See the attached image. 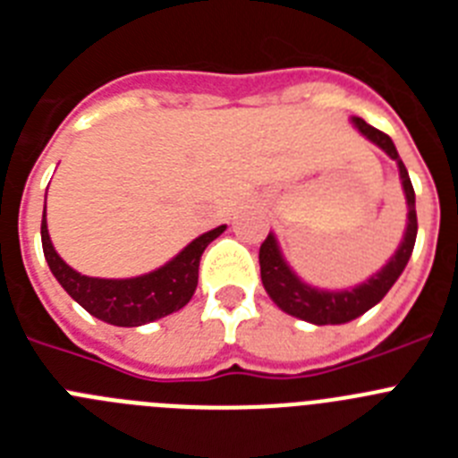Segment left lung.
I'll list each match as a JSON object with an SVG mask.
<instances>
[{"mask_svg":"<svg viewBox=\"0 0 458 458\" xmlns=\"http://www.w3.org/2000/svg\"><path fill=\"white\" fill-rule=\"evenodd\" d=\"M351 123L358 128L360 135L367 137L380 151H386L399 167V181H402L403 197H406L408 206V222L399 248L387 259V264L383 268L376 270L369 279L351 286V289L337 291L318 289V286L302 282L293 273V268L286 264L275 233H268V238L259 250V266H261V282H264L266 293L270 295V301L279 310L291 314V317L301 318V321L314 323V326H342V323L353 321V318L362 317L365 311H369L374 305H378L386 298L387 291L392 289V284L399 279V275L403 273V268H406L412 248H415V238H418L415 190H412L406 165L402 163V157L396 153L394 141L386 132L376 131L374 125H369L360 116H351Z\"/></svg>","mask_w":458,"mask_h":458,"instance_id":"1","label":"left lung"}]
</instances>
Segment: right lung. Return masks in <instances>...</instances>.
Masks as SVG:
<instances>
[{"label": "right lung", "mask_w": 458, "mask_h": 458, "mask_svg": "<svg viewBox=\"0 0 458 458\" xmlns=\"http://www.w3.org/2000/svg\"><path fill=\"white\" fill-rule=\"evenodd\" d=\"M225 229L226 225H220L201 233L165 266L125 279L89 277L71 268L52 245L46 216L40 222V241L52 275L72 301L80 302L91 317L109 326L137 327L169 317L172 311H179L181 307L188 305L199 279L201 254L206 245L216 241Z\"/></svg>", "instance_id": "obj_1"}]
</instances>
